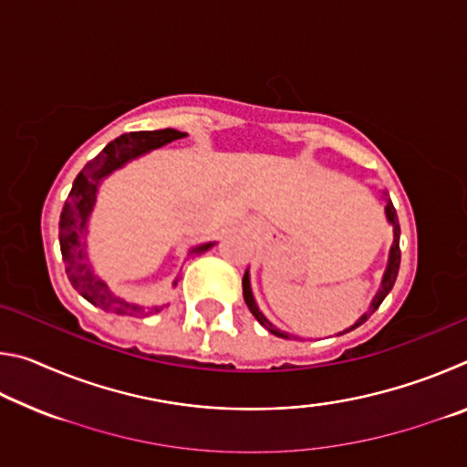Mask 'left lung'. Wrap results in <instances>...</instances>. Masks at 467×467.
<instances>
[{
  "label": "left lung",
  "mask_w": 467,
  "mask_h": 467,
  "mask_svg": "<svg viewBox=\"0 0 467 467\" xmlns=\"http://www.w3.org/2000/svg\"><path fill=\"white\" fill-rule=\"evenodd\" d=\"M383 200H385V218H387V223H389L391 228H393V243H391V247H389V255H387V265H385L381 284H379V290L375 292L373 300H370L368 311L362 313L360 317L357 319V323H354V326H350V327L344 329V331H339L337 336L348 334V331H352V329H357L358 326H362V323H365L370 317V315H373L379 309V305H381L383 300H385V296L389 295L391 288H393V284H395V278H398L400 259H401V253H400V223H398V214H395L393 203H391L389 197H387V192H383ZM243 296H244V303H247V306H249V311L253 313V317H255L259 323H262V326L267 331H270V334L278 336V337H284V339H290L292 337L290 334H286V331H282V329L275 327L274 323L267 319L262 311H259V306L255 303V296H253V290H251L249 270L244 272V275H243Z\"/></svg>",
  "instance_id": "1"
}]
</instances>
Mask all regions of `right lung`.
Here are the masks:
<instances>
[{
	"label": "right lung",
	"instance_id": "right-lung-1",
	"mask_svg": "<svg viewBox=\"0 0 467 467\" xmlns=\"http://www.w3.org/2000/svg\"><path fill=\"white\" fill-rule=\"evenodd\" d=\"M187 133L177 130H158V131H131L123 133L117 140L105 146V150L90 161L76 177L72 192L67 195V202L63 205L59 218V247L66 264V274L72 286L80 295L99 309L115 315H131V317H148L158 313L161 306H144L138 303H130L121 296H117L107 286V282L94 274V267L86 251V234H88V223L92 216L94 205H97L99 187L109 175L123 169L125 164L136 161L152 150L171 144V141L185 138ZM216 243H202L187 251L185 259L202 255ZM179 284V275L172 280V288Z\"/></svg>",
	"mask_w": 467,
	"mask_h": 467
}]
</instances>
